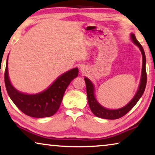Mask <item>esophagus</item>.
<instances>
[{"instance_id": "esophagus-1", "label": "esophagus", "mask_w": 155, "mask_h": 155, "mask_svg": "<svg viewBox=\"0 0 155 155\" xmlns=\"http://www.w3.org/2000/svg\"><path fill=\"white\" fill-rule=\"evenodd\" d=\"M81 71H85V68H84V67H81Z\"/></svg>"}]
</instances>
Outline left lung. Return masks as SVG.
Masks as SVG:
<instances>
[{
	"mask_svg": "<svg viewBox=\"0 0 155 155\" xmlns=\"http://www.w3.org/2000/svg\"><path fill=\"white\" fill-rule=\"evenodd\" d=\"M131 38H132L133 41L136 45L140 48L141 51L142 55H143V68H142V77H141V81L140 84L139 89L132 100L130 102H129L126 107L121 109H117V110H109L107 109H105L103 107L99 104L97 102L96 99L94 98V86L92 82L90 81V80L87 79V78H84V81L86 83V90H87V100L88 104L90 106V108L92 113L94 114L95 116L99 118H105V119H117V118H121L123 116L126 115L128 111H130L133 107L136 104L137 101L140 99V98L143 94L144 91H145L146 83H147V73H146V68H145V63H146V58H145V51H144L143 46L140 44V42L137 41L135 38V36L133 34H131Z\"/></svg>",
	"mask_w": 155,
	"mask_h": 155,
	"instance_id": "8db88e82",
	"label": "left lung"
}]
</instances>
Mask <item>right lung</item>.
<instances>
[{"mask_svg": "<svg viewBox=\"0 0 155 155\" xmlns=\"http://www.w3.org/2000/svg\"><path fill=\"white\" fill-rule=\"evenodd\" d=\"M74 68L60 76L47 90L37 94L29 95L16 90L10 83L8 73V60L5 71V84L8 94L16 107L26 115L35 118L50 117L56 113L62 101L65 91L78 75Z\"/></svg>", "mask_w": 155, "mask_h": 155, "instance_id": "add662e5", "label": "right lung"}]
</instances>
